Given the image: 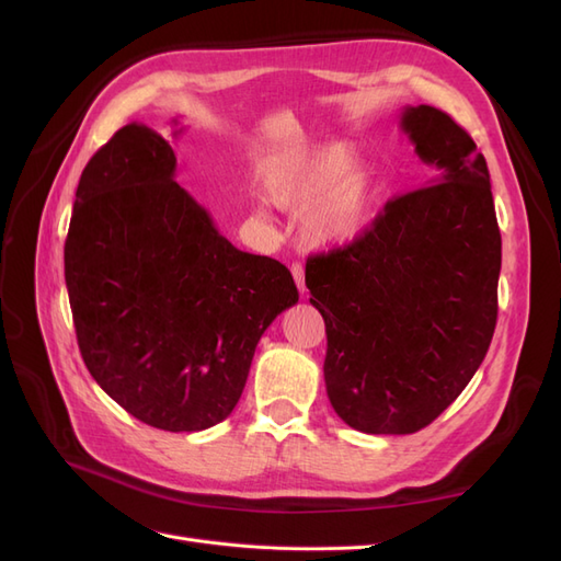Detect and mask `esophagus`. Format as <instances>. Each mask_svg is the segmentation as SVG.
<instances>
[{
  "instance_id": "1",
  "label": "esophagus",
  "mask_w": 561,
  "mask_h": 561,
  "mask_svg": "<svg viewBox=\"0 0 561 561\" xmlns=\"http://www.w3.org/2000/svg\"><path fill=\"white\" fill-rule=\"evenodd\" d=\"M290 271H293V276H295V283H297V287H299V293L304 295V293H307V285H304V266L295 262V264L290 266Z\"/></svg>"
}]
</instances>
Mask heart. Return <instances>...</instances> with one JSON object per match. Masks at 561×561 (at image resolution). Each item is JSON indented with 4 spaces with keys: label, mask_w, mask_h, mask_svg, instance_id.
<instances>
[{
    "label": "heart",
    "mask_w": 561,
    "mask_h": 561,
    "mask_svg": "<svg viewBox=\"0 0 561 561\" xmlns=\"http://www.w3.org/2000/svg\"><path fill=\"white\" fill-rule=\"evenodd\" d=\"M262 194L283 210H301V239L332 250L367 229L375 206V175L355 163L348 142H322L293 159L264 168ZM262 215V213H260Z\"/></svg>",
    "instance_id": "b5f03b06"
}]
</instances>
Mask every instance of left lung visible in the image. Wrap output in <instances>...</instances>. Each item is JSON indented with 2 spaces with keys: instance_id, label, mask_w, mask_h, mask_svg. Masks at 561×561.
I'll use <instances>...</instances> for the list:
<instances>
[{
  "instance_id": "left-lung-1",
  "label": "left lung",
  "mask_w": 561,
  "mask_h": 561,
  "mask_svg": "<svg viewBox=\"0 0 561 561\" xmlns=\"http://www.w3.org/2000/svg\"><path fill=\"white\" fill-rule=\"evenodd\" d=\"M400 128L428 165L423 186L307 262L328 332V398L369 435H410L443 414L482 365L499 316L501 231L484 157L431 105L404 107Z\"/></svg>"
}]
</instances>
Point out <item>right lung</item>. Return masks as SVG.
Masks as SVG:
<instances>
[{
  "label": "right lung",
  "instance_id": "obj_1",
  "mask_svg": "<svg viewBox=\"0 0 561 561\" xmlns=\"http://www.w3.org/2000/svg\"><path fill=\"white\" fill-rule=\"evenodd\" d=\"M175 165L145 124L95 151L77 186L65 283L98 386L147 426L194 433L231 414L260 336L299 293L285 264L215 229Z\"/></svg>",
  "mask_w": 561,
  "mask_h": 561
}]
</instances>
